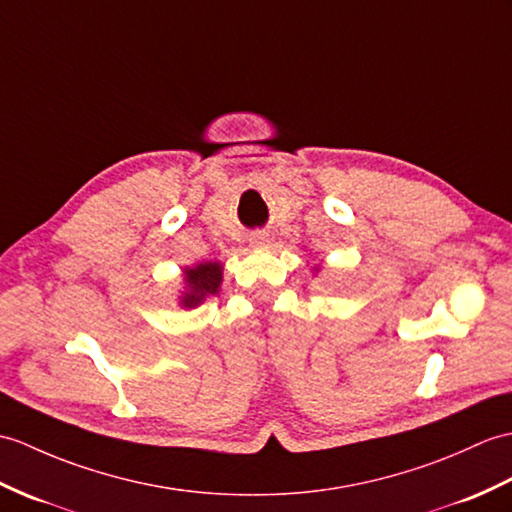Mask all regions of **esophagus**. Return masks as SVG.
<instances>
[{
	"mask_svg": "<svg viewBox=\"0 0 512 512\" xmlns=\"http://www.w3.org/2000/svg\"><path fill=\"white\" fill-rule=\"evenodd\" d=\"M251 244L257 246V248H259V246H266V244H268V235H266L264 231L253 233V235H251Z\"/></svg>",
	"mask_w": 512,
	"mask_h": 512,
	"instance_id": "esophagus-1",
	"label": "esophagus"
}]
</instances>
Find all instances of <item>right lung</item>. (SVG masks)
Wrapping results in <instances>:
<instances>
[{
  "mask_svg": "<svg viewBox=\"0 0 512 512\" xmlns=\"http://www.w3.org/2000/svg\"><path fill=\"white\" fill-rule=\"evenodd\" d=\"M185 281L189 290L183 296V305L196 307L205 301V296L218 292L222 281V266L216 264V261H207V264H198L196 268H187Z\"/></svg>",
  "mask_w": 512,
  "mask_h": 512,
  "instance_id": "add662e5",
  "label": "right lung"
}]
</instances>
